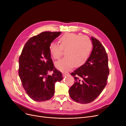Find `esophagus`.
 I'll list each match as a JSON object with an SVG mask.
<instances>
[{"mask_svg": "<svg viewBox=\"0 0 126 126\" xmlns=\"http://www.w3.org/2000/svg\"><path fill=\"white\" fill-rule=\"evenodd\" d=\"M69 74H67V73H63V76H67V75H68Z\"/></svg>", "mask_w": 126, "mask_h": 126, "instance_id": "obj_1", "label": "esophagus"}]
</instances>
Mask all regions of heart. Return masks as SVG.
Listing matches in <instances>:
<instances>
[{"mask_svg":"<svg viewBox=\"0 0 126 126\" xmlns=\"http://www.w3.org/2000/svg\"><path fill=\"white\" fill-rule=\"evenodd\" d=\"M60 46L56 42H51L49 50L53 58L58 59L64 50L63 57L55 63V66L62 71H68L75 66L80 67L89 58L92 49V43L89 38L77 34H64L59 39Z\"/></svg>","mask_w":126,"mask_h":126,"instance_id":"b5f03b06","label":"heart"}]
</instances>
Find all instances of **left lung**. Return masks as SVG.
Masks as SVG:
<instances>
[{
  "instance_id": "obj_1",
  "label": "left lung",
  "mask_w": 126,
  "mask_h": 126,
  "mask_svg": "<svg viewBox=\"0 0 126 126\" xmlns=\"http://www.w3.org/2000/svg\"><path fill=\"white\" fill-rule=\"evenodd\" d=\"M90 40L92 51L86 63L71 74L75 82L69 90L72 100L83 104L93 101L101 94L107 85L109 73L105 48L94 37Z\"/></svg>"
}]
</instances>
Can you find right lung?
<instances>
[{"label":"right lung","instance_id":"1","mask_svg":"<svg viewBox=\"0 0 126 126\" xmlns=\"http://www.w3.org/2000/svg\"><path fill=\"white\" fill-rule=\"evenodd\" d=\"M62 32H45L30 38L25 45L19 59V76L28 96L36 101L51 99L55 85L63 79L62 72L53 64L49 50L50 44ZM52 71L53 74L48 73Z\"/></svg>","mask_w":126,"mask_h":126}]
</instances>
